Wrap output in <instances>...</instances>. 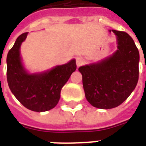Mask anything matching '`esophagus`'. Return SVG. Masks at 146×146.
Masks as SVG:
<instances>
[{
    "label": "esophagus",
    "instance_id": "obj_1",
    "mask_svg": "<svg viewBox=\"0 0 146 146\" xmlns=\"http://www.w3.org/2000/svg\"><path fill=\"white\" fill-rule=\"evenodd\" d=\"M84 62V59L83 57H77L76 58V66L79 67L80 66H82L83 63Z\"/></svg>",
    "mask_w": 146,
    "mask_h": 146
}]
</instances>
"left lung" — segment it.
Wrapping results in <instances>:
<instances>
[{"instance_id": "left-lung-1", "label": "left lung", "mask_w": 146, "mask_h": 146, "mask_svg": "<svg viewBox=\"0 0 146 146\" xmlns=\"http://www.w3.org/2000/svg\"><path fill=\"white\" fill-rule=\"evenodd\" d=\"M112 31L117 39L116 52L100 62L79 68L87 100L103 110L122 104L135 90L139 74V52L131 36L123 31Z\"/></svg>"}]
</instances>
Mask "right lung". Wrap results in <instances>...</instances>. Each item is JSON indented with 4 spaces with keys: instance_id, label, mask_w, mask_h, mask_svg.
Masks as SVG:
<instances>
[{
    "instance_id": "obj_1",
    "label": "right lung",
    "mask_w": 146,
    "mask_h": 146,
    "mask_svg": "<svg viewBox=\"0 0 146 146\" xmlns=\"http://www.w3.org/2000/svg\"><path fill=\"white\" fill-rule=\"evenodd\" d=\"M27 34H21L8 51L7 80L11 92L23 106L34 112H45L58 104L61 90L76 70V60L44 73H28L20 56V46Z\"/></svg>"
}]
</instances>
